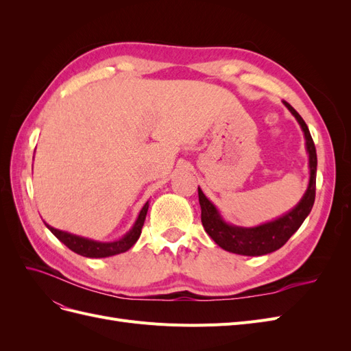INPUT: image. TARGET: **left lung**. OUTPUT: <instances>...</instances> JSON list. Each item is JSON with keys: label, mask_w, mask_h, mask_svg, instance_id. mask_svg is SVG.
Segmentation results:
<instances>
[{"label": "left lung", "mask_w": 351, "mask_h": 351, "mask_svg": "<svg viewBox=\"0 0 351 351\" xmlns=\"http://www.w3.org/2000/svg\"><path fill=\"white\" fill-rule=\"evenodd\" d=\"M285 107L291 111V114L295 117L297 121L302 125L306 137V147L309 152V167H311V180L309 187H307L303 199L299 202L293 210L284 217L275 219L268 224H263L254 228H240L234 226H228L227 222L221 219L218 210L215 206L210 204L206 199V196L202 193V190L197 189L199 193V204L202 209V226H204L205 231L210 236L219 247H222L227 252L244 254V256H261V254H267L271 252L278 250L284 244L289 241V239L294 234V232L300 228L306 217L309 215L312 210L313 202H315V193H316V149L315 143L311 136L309 129L304 123V120L300 117L289 102H285Z\"/></svg>", "instance_id": "obj_1"}]
</instances>
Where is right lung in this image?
I'll return each instance as SVG.
<instances>
[{
	"mask_svg": "<svg viewBox=\"0 0 351 351\" xmlns=\"http://www.w3.org/2000/svg\"><path fill=\"white\" fill-rule=\"evenodd\" d=\"M147 208H149V205L147 204L142 208L139 218H137L133 228L127 232L123 239L112 241V243L93 241L89 239L70 234V232H66V231H60V230L52 228L49 226H47V227L51 230L52 234H54L60 241L64 243L66 246L70 250H73L74 253L82 254V256H86V258H108V256H114V254H119V253L129 250L137 241V239L141 237Z\"/></svg>",
	"mask_w": 351,
	"mask_h": 351,
	"instance_id": "add662e5",
	"label": "right lung"
}]
</instances>
